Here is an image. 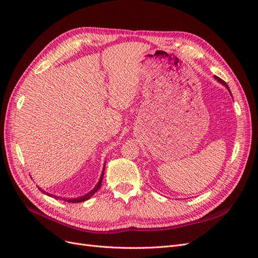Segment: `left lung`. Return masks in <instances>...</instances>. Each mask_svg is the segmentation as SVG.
I'll list each match as a JSON object with an SVG mask.
<instances>
[{"label":"left lung","mask_w":258,"mask_h":258,"mask_svg":"<svg viewBox=\"0 0 258 258\" xmlns=\"http://www.w3.org/2000/svg\"><path fill=\"white\" fill-rule=\"evenodd\" d=\"M215 80H216L217 82H220L221 84H223V85L225 86V87H226V88H227V89L229 90V87H228V86H227V84H226V83H225V82H224L223 80H221V79H220V77H217V76H215ZM229 92H230V90H229ZM230 95H231V92H230Z\"/></svg>","instance_id":"1"}]
</instances>
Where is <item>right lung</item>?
<instances>
[{
	"instance_id": "obj_1",
	"label": "right lung",
	"mask_w": 258,
	"mask_h": 258,
	"mask_svg": "<svg viewBox=\"0 0 258 258\" xmlns=\"http://www.w3.org/2000/svg\"><path fill=\"white\" fill-rule=\"evenodd\" d=\"M104 170H105V163H104V167H103V170H102V173H101V176H100L99 182H98V184L96 185L95 188L91 189L88 194H86V195H84V196H81V197H77V198H63V197L54 196V195H51V194H49V192H46L45 190H43L42 188H40V187H38V189H40L42 192H44L45 195H47V196L52 197V198H54V199L64 200V201H68V202H71V204H77V202H83V201L88 200L91 196H93V195H95V194L99 190V188L101 187V184H102V178H103V174H104Z\"/></svg>"
}]
</instances>
